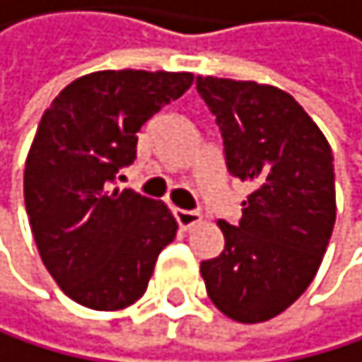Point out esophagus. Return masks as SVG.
I'll return each mask as SVG.
<instances>
[{
	"mask_svg": "<svg viewBox=\"0 0 362 362\" xmlns=\"http://www.w3.org/2000/svg\"><path fill=\"white\" fill-rule=\"evenodd\" d=\"M175 216H177V221H179V226L185 228V230H187V228H192V226H197L199 221H201V214L194 212V210H177Z\"/></svg>",
	"mask_w": 362,
	"mask_h": 362,
	"instance_id": "34e87169",
	"label": "esophagus"
}]
</instances>
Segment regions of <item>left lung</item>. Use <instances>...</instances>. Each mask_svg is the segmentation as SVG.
<instances>
[{
	"label": "left lung",
	"mask_w": 362,
	"mask_h": 362,
	"mask_svg": "<svg viewBox=\"0 0 362 362\" xmlns=\"http://www.w3.org/2000/svg\"><path fill=\"white\" fill-rule=\"evenodd\" d=\"M226 168L247 181L239 223L218 221L223 252L201 261L214 305L239 323L281 314L318 272L336 221L334 157L298 101L274 86L197 77Z\"/></svg>",
	"instance_id": "left-lung-1"
}]
</instances>
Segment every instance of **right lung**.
I'll list each match as a JSON object with an SVG mask.
<instances>
[{
  "mask_svg": "<svg viewBox=\"0 0 362 362\" xmlns=\"http://www.w3.org/2000/svg\"><path fill=\"white\" fill-rule=\"evenodd\" d=\"M190 86V72L101 70L68 83L41 117L23 201L41 261L79 305H132L175 241L177 221L161 201L110 183L136 159L144 123Z\"/></svg>",
  "mask_w": 362,
  "mask_h": 362,
  "instance_id": "add662e5",
  "label": "right lung"
}]
</instances>
